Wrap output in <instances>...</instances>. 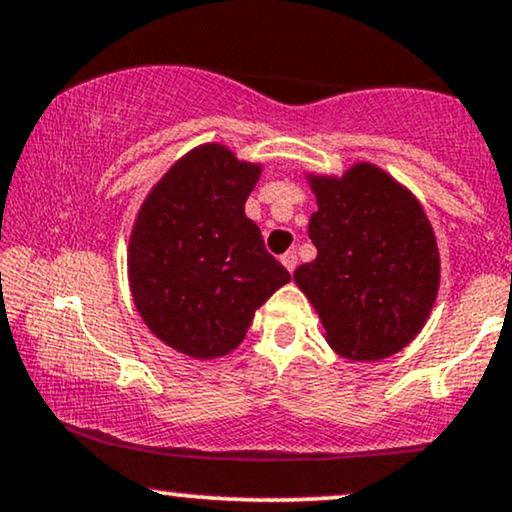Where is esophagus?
Here are the masks:
<instances>
[{"label": "esophagus", "instance_id": "1", "mask_svg": "<svg viewBox=\"0 0 512 512\" xmlns=\"http://www.w3.org/2000/svg\"><path fill=\"white\" fill-rule=\"evenodd\" d=\"M280 261H282V265H284V268H287L289 272H294V270H296V265H298V256H296V251H287V254H282V256H280Z\"/></svg>", "mask_w": 512, "mask_h": 512}]
</instances>
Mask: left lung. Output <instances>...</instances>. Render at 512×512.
<instances>
[{"instance_id": "left-lung-1", "label": "left lung", "mask_w": 512, "mask_h": 512, "mask_svg": "<svg viewBox=\"0 0 512 512\" xmlns=\"http://www.w3.org/2000/svg\"><path fill=\"white\" fill-rule=\"evenodd\" d=\"M310 185L317 258L298 265L294 280L338 355H395L423 329L440 287L433 228L411 192L374 164H355L343 178L310 176Z\"/></svg>"}]
</instances>
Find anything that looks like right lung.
<instances>
[{"label":"right lung","instance_id":"right-lung-1","mask_svg":"<svg viewBox=\"0 0 512 512\" xmlns=\"http://www.w3.org/2000/svg\"><path fill=\"white\" fill-rule=\"evenodd\" d=\"M261 174L223 145L178 159L138 211L129 282L143 322L178 353L211 360L242 343L254 310L291 280L244 202Z\"/></svg>","mask_w":512,"mask_h":512}]
</instances>
